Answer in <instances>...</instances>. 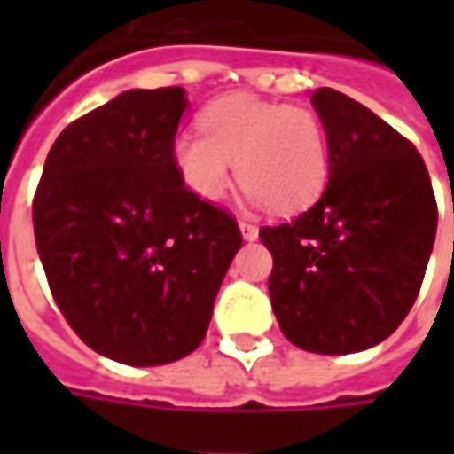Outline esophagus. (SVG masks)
Returning a JSON list of instances; mask_svg holds the SVG:
<instances>
[{
  "instance_id": "obj_1",
  "label": "esophagus",
  "mask_w": 454,
  "mask_h": 454,
  "mask_svg": "<svg viewBox=\"0 0 454 454\" xmlns=\"http://www.w3.org/2000/svg\"><path fill=\"white\" fill-rule=\"evenodd\" d=\"M238 226H240V233H243V238H246V240H255V238L260 236L257 226L255 223H250V221H240Z\"/></svg>"
}]
</instances>
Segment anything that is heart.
Masks as SVG:
<instances>
[{"instance_id":"b5f03b06","label":"heart","mask_w":454,"mask_h":454,"mask_svg":"<svg viewBox=\"0 0 454 454\" xmlns=\"http://www.w3.org/2000/svg\"><path fill=\"white\" fill-rule=\"evenodd\" d=\"M199 130L179 133L172 158L187 187L207 201L226 194L233 165L250 199L277 214L304 211L328 184V130L309 106L228 94L199 114Z\"/></svg>"}]
</instances>
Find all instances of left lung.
<instances>
[{"instance_id": "1", "label": "left lung", "mask_w": 454, "mask_h": 454, "mask_svg": "<svg viewBox=\"0 0 454 454\" xmlns=\"http://www.w3.org/2000/svg\"><path fill=\"white\" fill-rule=\"evenodd\" d=\"M328 130L331 172L314 207L262 226L270 301L282 333L321 355L389 338L423 285L438 228L428 169L409 138L348 94H311Z\"/></svg>"}]
</instances>
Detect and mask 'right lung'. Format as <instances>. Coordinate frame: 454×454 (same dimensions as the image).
Returning <instances> with one entry per match:
<instances>
[{
    "instance_id": "right-lung-1",
    "label": "right lung",
    "mask_w": 454,
    "mask_h": 454,
    "mask_svg": "<svg viewBox=\"0 0 454 454\" xmlns=\"http://www.w3.org/2000/svg\"><path fill=\"white\" fill-rule=\"evenodd\" d=\"M182 87L130 90L73 121L45 158L34 233L65 321L133 367L197 350L243 246L233 214L197 197L172 143Z\"/></svg>"
}]
</instances>
